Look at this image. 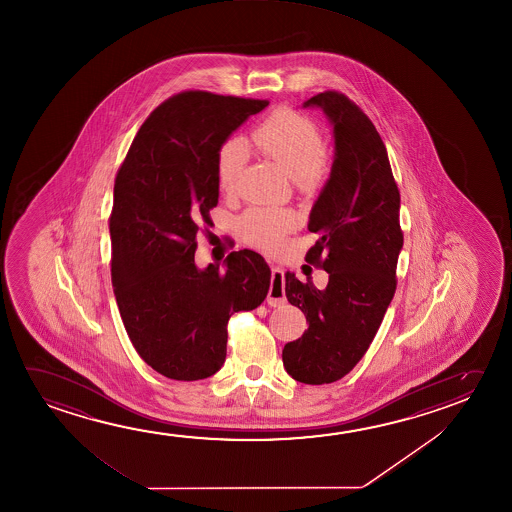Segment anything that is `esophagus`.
<instances>
[{"label": "esophagus", "instance_id": "34e87169", "mask_svg": "<svg viewBox=\"0 0 512 512\" xmlns=\"http://www.w3.org/2000/svg\"><path fill=\"white\" fill-rule=\"evenodd\" d=\"M271 287H269L268 305L278 307L287 301L284 291V269L271 266Z\"/></svg>", "mask_w": 512, "mask_h": 512}]
</instances>
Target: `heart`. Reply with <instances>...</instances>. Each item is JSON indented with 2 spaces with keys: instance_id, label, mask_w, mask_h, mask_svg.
<instances>
[{
  "instance_id": "b5f03b06",
  "label": "heart",
  "mask_w": 512,
  "mask_h": 512,
  "mask_svg": "<svg viewBox=\"0 0 512 512\" xmlns=\"http://www.w3.org/2000/svg\"><path fill=\"white\" fill-rule=\"evenodd\" d=\"M252 140L264 158L294 179L299 191H308L317 184L326 159V142L310 118L291 110L276 111L253 131ZM246 159L248 147L241 138H230L221 145L216 158L221 191H234ZM294 223V214L282 209H250L239 221L244 239L268 252L282 244Z\"/></svg>"
}]
</instances>
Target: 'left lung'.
<instances>
[{
	"label": "left lung",
	"instance_id": "1",
	"mask_svg": "<svg viewBox=\"0 0 512 512\" xmlns=\"http://www.w3.org/2000/svg\"><path fill=\"white\" fill-rule=\"evenodd\" d=\"M323 110L333 127V165L308 218L319 234L305 260L330 275L319 291L285 273V296L307 315L308 330L285 344L289 376L305 385L344 378L362 360L394 298L402 250L401 195L385 143L356 104L339 92L303 103Z\"/></svg>",
	"mask_w": 512,
	"mask_h": 512
}]
</instances>
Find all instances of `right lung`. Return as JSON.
<instances>
[{
	"label": "right lung",
	"mask_w": 512,
	"mask_h": 512,
	"mask_svg": "<svg viewBox=\"0 0 512 512\" xmlns=\"http://www.w3.org/2000/svg\"><path fill=\"white\" fill-rule=\"evenodd\" d=\"M268 101L182 92L134 136L113 189L111 284L127 335L166 378L197 381L221 369L230 315L266 299L271 269L253 250L195 264L197 232L211 223L216 158L230 134Z\"/></svg>",
	"instance_id": "1"
}]
</instances>
